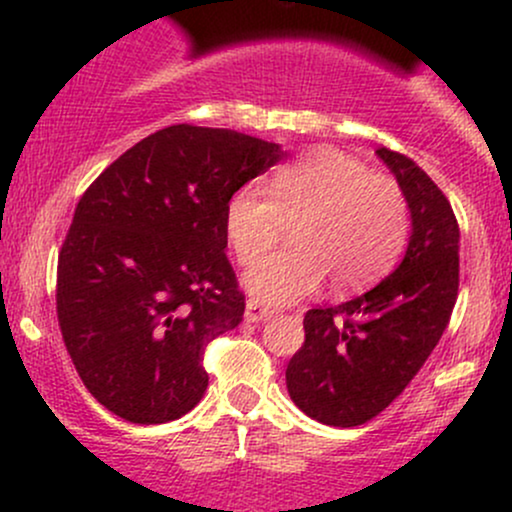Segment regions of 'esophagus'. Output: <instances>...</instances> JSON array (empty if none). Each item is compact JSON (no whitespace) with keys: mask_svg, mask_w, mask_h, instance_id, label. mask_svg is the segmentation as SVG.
Masks as SVG:
<instances>
[{"mask_svg":"<svg viewBox=\"0 0 512 512\" xmlns=\"http://www.w3.org/2000/svg\"><path fill=\"white\" fill-rule=\"evenodd\" d=\"M267 317H272V308H269V305L257 301V298H250V301L245 303V320L248 322H262L267 320Z\"/></svg>","mask_w":512,"mask_h":512,"instance_id":"esophagus-1","label":"esophagus"}]
</instances>
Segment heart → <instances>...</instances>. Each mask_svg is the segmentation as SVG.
Returning <instances> with one entry per match:
<instances>
[{
  "instance_id": "heart-1",
  "label": "heart",
  "mask_w": 512,
  "mask_h": 512,
  "mask_svg": "<svg viewBox=\"0 0 512 512\" xmlns=\"http://www.w3.org/2000/svg\"><path fill=\"white\" fill-rule=\"evenodd\" d=\"M286 222L294 223V248L255 264L243 279L264 303L298 301L320 289L327 274L337 289L368 284L397 260L409 228L397 182L330 146L276 168L267 192L240 187L223 214L240 264L256 262Z\"/></svg>"
}]
</instances>
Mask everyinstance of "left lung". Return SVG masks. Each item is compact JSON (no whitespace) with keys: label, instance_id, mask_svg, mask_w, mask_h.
<instances>
[{"label":"left lung","instance_id":"obj_1","mask_svg":"<svg viewBox=\"0 0 512 512\" xmlns=\"http://www.w3.org/2000/svg\"><path fill=\"white\" fill-rule=\"evenodd\" d=\"M411 214L404 260L363 296L305 313V342L286 368L298 409L351 428L402 395L448 327L460 286V228L448 197L407 156L375 151Z\"/></svg>","mask_w":512,"mask_h":512}]
</instances>
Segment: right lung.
<instances>
[{"label": "right lung", "instance_id": "obj_1", "mask_svg": "<svg viewBox=\"0 0 512 512\" xmlns=\"http://www.w3.org/2000/svg\"><path fill=\"white\" fill-rule=\"evenodd\" d=\"M281 156L233 129L173 125L79 199L57 260V320L86 390L120 419L166 424L204 397V349L245 313L223 252L226 204Z\"/></svg>", "mask_w": 512, "mask_h": 512}]
</instances>
